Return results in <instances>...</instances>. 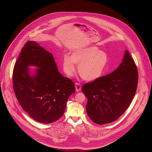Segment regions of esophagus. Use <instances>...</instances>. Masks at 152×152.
<instances>
[{
  "instance_id": "34e87169",
  "label": "esophagus",
  "mask_w": 152,
  "mask_h": 152,
  "mask_svg": "<svg viewBox=\"0 0 152 152\" xmlns=\"http://www.w3.org/2000/svg\"><path fill=\"white\" fill-rule=\"evenodd\" d=\"M75 88H76V90L77 92H79L81 90V86H80V84L79 83H75Z\"/></svg>"
}]
</instances>
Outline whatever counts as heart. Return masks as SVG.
Returning <instances> with one entry per match:
<instances>
[{"label": "heart", "mask_w": 152, "mask_h": 152, "mask_svg": "<svg viewBox=\"0 0 152 152\" xmlns=\"http://www.w3.org/2000/svg\"><path fill=\"white\" fill-rule=\"evenodd\" d=\"M105 52L99 51L96 47H89L75 50L72 55L64 56L62 66L64 72L72 76L76 72V64L79 66V73L82 79L91 81L100 77L107 64Z\"/></svg>", "instance_id": "1"}]
</instances>
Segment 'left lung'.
<instances>
[{"mask_svg": "<svg viewBox=\"0 0 152 152\" xmlns=\"http://www.w3.org/2000/svg\"><path fill=\"white\" fill-rule=\"evenodd\" d=\"M138 80L137 67L126 50L122 62L115 71L82 87L88 99L86 110L90 119L100 125L117 120L131 103Z\"/></svg>", "mask_w": 152, "mask_h": 152, "instance_id": "8db88e82", "label": "left lung"}]
</instances>
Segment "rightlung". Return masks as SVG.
I'll list each match as a JSON object with an SVG mask.
<instances>
[{
	"label": "right lung",
	"mask_w": 152,
	"mask_h": 152,
	"mask_svg": "<svg viewBox=\"0 0 152 152\" xmlns=\"http://www.w3.org/2000/svg\"><path fill=\"white\" fill-rule=\"evenodd\" d=\"M39 67L35 75L28 66ZM13 89L23 110L37 121L50 123L61 117L66 103L76 91L74 82L59 73L52 54L37 42L21 49L12 73Z\"/></svg>",
	"instance_id": "1"
}]
</instances>
